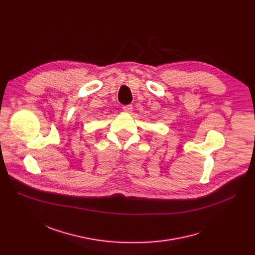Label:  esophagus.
<instances>
[{
    "label": "esophagus",
    "mask_w": 255,
    "mask_h": 255,
    "mask_svg": "<svg viewBox=\"0 0 255 255\" xmlns=\"http://www.w3.org/2000/svg\"><path fill=\"white\" fill-rule=\"evenodd\" d=\"M132 110H133L132 105H127V106H124V107H123V111H124V112L130 113V112H132Z\"/></svg>",
    "instance_id": "obj_1"
}]
</instances>
